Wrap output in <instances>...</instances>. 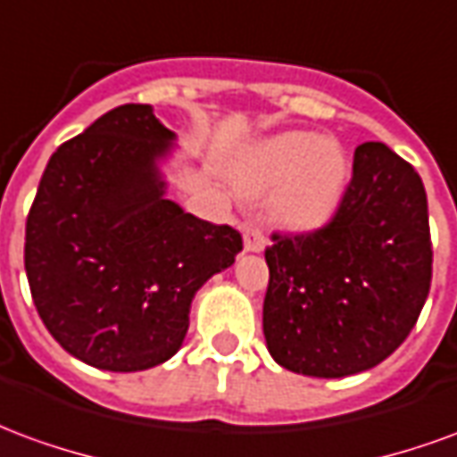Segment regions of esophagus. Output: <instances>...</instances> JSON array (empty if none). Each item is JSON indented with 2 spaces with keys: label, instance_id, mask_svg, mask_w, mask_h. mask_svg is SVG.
I'll return each instance as SVG.
<instances>
[{
  "label": "esophagus",
  "instance_id": "obj_1",
  "mask_svg": "<svg viewBox=\"0 0 457 457\" xmlns=\"http://www.w3.org/2000/svg\"><path fill=\"white\" fill-rule=\"evenodd\" d=\"M267 245V239H264V232L254 225H247L245 228V249L247 252H262Z\"/></svg>",
  "mask_w": 457,
  "mask_h": 457
}]
</instances>
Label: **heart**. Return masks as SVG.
<instances>
[{
  "instance_id": "b5f03b06",
  "label": "heart",
  "mask_w": 457,
  "mask_h": 457,
  "mask_svg": "<svg viewBox=\"0 0 457 457\" xmlns=\"http://www.w3.org/2000/svg\"><path fill=\"white\" fill-rule=\"evenodd\" d=\"M350 179L347 154L311 131H284L262 141L239 163L237 188L247 198L274 193L271 212L288 228H318L340 205Z\"/></svg>"
}]
</instances>
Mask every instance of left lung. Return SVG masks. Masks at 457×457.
<instances>
[{
	"label": "left lung",
	"mask_w": 457,
	"mask_h": 457,
	"mask_svg": "<svg viewBox=\"0 0 457 457\" xmlns=\"http://www.w3.org/2000/svg\"><path fill=\"white\" fill-rule=\"evenodd\" d=\"M264 337L306 377L372 370L406 340L431 288L421 176L382 141L354 149L353 179L328 225L271 235Z\"/></svg>",
	"instance_id": "8db88e82"
}]
</instances>
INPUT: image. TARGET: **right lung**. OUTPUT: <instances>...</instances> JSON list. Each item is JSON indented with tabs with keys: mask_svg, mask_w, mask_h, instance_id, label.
<instances>
[{
	"mask_svg": "<svg viewBox=\"0 0 457 457\" xmlns=\"http://www.w3.org/2000/svg\"><path fill=\"white\" fill-rule=\"evenodd\" d=\"M173 131L149 104H121L58 146L26 218L36 311L65 353L139 372L179 353L190 301L242 235L169 200L159 159Z\"/></svg>",
	"mask_w": 457,
	"mask_h": 457,
	"instance_id": "add662e5",
	"label": "right lung"
}]
</instances>
